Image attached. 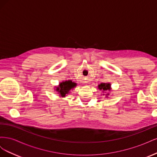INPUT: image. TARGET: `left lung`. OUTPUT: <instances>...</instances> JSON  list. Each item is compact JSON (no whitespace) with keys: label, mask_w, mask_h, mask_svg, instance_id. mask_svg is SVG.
<instances>
[{"label":"left lung","mask_w":157,"mask_h":157,"mask_svg":"<svg viewBox=\"0 0 157 157\" xmlns=\"http://www.w3.org/2000/svg\"><path fill=\"white\" fill-rule=\"evenodd\" d=\"M98 88L102 90L103 92L104 91H110L111 90V84L110 83H101L100 84L98 85ZM105 95V94H103ZM109 94H107L105 96L106 98H107V96H109Z\"/></svg>","instance_id":"1"}]
</instances>
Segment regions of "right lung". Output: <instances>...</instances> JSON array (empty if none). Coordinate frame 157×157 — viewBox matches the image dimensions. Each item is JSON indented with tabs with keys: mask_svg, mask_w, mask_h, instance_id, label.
Returning a JSON list of instances; mask_svg holds the SVG:
<instances>
[{
	"mask_svg": "<svg viewBox=\"0 0 157 157\" xmlns=\"http://www.w3.org/2000/svg\"><path fill=\"white\" fill-rule=\"evenodd\" d=\"M77 84L71 81V80H68V81L62 82L59 84V86L56 87V91L59 94V96L62 98H65L66 95L69 93V91L74 88Z\"/></svg>",
	"mask_w": 157,
	"mask_h": 157,
	"instance_id": "right-lung-1",
	"label": "right lung"
}]
</instances>
